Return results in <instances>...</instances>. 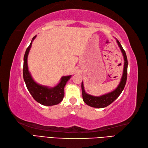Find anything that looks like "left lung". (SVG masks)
<instances>
[{
    "instance_id": "8db88e82",
    "label": "left lung",
    "mask_w": 148,
    "mask_h": 148,
    "mask_svg": "<svg viewBox=\"0 0 148 148\" xmlns=\"http://www.w3.org/2000/svg\"><path fill=\"white\" fill-rule=\"evenodd\" d=\"M116 42H117V43L118 44V46L120 48L122 53H123L124 59L123 73L118 87H117L113 91L111 92L110 93L106 94L101 96L97 97V96H92L86 93L84 88L83 82L82 81V83H81V89H82V95H83V101L88 105L92 107H94V108H105V107L108 106L109 105L113 103V101L120 95L122 92H123L125 87V85L126 84L128 61H127V56H126L125 51L124 50L123 47L121 46L120 42L118 41V40H116Z\"/></svg>"
}]
</instances>
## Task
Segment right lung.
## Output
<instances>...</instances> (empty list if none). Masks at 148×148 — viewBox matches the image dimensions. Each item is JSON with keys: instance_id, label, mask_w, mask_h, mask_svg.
I'll return each mask as SVG.
<instances>
[{"instance_id": "1", "label": "right lung", "mask_w": 148, "mask_h": 148, "mask_svg": "<svg viewBox=\"0 0 148 148\" xmlns=\"http://www.w3.org/2000/svg\"><path fill=\"white\" fill-rule=\"evenodd\" d=\"M37 37L34 36L27 48L24 57L23 78L26 87L33 98L37 102L45 106H52L62 101L64 96V87L72 75L64 76L60 79V83L53 88L40 85L33 79L30 75L27 65V57L33 40Z\"/></svg>"}]
</instances>
